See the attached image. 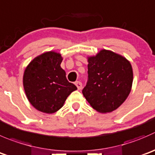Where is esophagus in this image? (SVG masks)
I'll list each match as a JSON object with an SVG mask.
<instances>
[{"instance_id":"34e87169","label":"esophagus","mask_w":155,"mask_h":155,"mask_svg":"<svg viewBox=\"0 0 155 155\" xmlns=\"http://www.w3.org/2000/svg\"><path fill=\"white\" fill-rule=\"evenodd\" d=\"M75 85H76V87H77V88L79 90H80L81 88H82V83H81L79 81H76V82H75Z\"/></svg>"}]
</instances>
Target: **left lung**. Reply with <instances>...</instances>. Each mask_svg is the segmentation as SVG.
Wrapping results in <instances>:
<instances>
[{
    "instance_id": "left-lung-1",
    "label": "left lung",
    "mask_w": 155,
    "mask_h": 155,
    "mask_svg": "<svg viewBox=\"0 0 155 155\" xmlns=\"http://www.w3.org/2000/svg\"><path fill=\"white\" fill-rule=\"evenodd\" d=\"M88 79L82 94L93 109L106 114L117 109L131 91L133 73L130 61L109 50L88 57Z\"/></svg>"
}]
</instances>
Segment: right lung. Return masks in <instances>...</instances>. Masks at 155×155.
Returning a JSON list of instances; mask_svg holds the SVG:
<instances>
[{
  "label": "right lung",
  "instance_id": "add662e5",
  "mask_svg": "<svg viewBox=\"0 0 155 155\" xmlns=\"http://www.w3.org/2000/svg\"><path fill=\"white\" fill-rule=\"evenodd\" d=\"M60 53L48 51L35 58L25 69L23 87L28 101L38 110L53 114L59 110L67 97L77 89L69 82L61 68Z\"/></svg>",
  "mask_w": 155,
  "mask_h": 155
}]
</instances>
